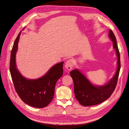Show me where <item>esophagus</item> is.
Masks as SVG:
<instances>
[{
	"label": "esophagus",
	"mask_w": 129,
	"mask_h": 129,
	"mask_svg": "<svg viewBox=\"0 0 129 129\" xmlns=\"http://www.w3.org/2000/svg\"><path fill=\"white\" fill-rule=\"evenodd\" d=\"M74 63H75V60L73 58H71V59L67 60V62H66L65 67L67 68L68 71H70V70H71L73 68Z\"/></svg>",
	"instance_id": "1"
}]
</instances>
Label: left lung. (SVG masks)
I'll return each instance as SVG.
<instances>
[{"label":"left lung","instance_id":"8db88e82","mask_svg":"<svg viewBox=\"0 0 129 129\" xmlns=\"http://www.w3.org/2000/svg\"><path fill=\"white\" fill-rule=\"evenodd\" d=\"M109 37L113 42V47L118 57L117 69L114 76L103 86H95L79 70L74 69L70 73L72 77L76 99L83 106L88 107L100 104L111 96L116 88L120 68V54L117 40L112 31L109 30Z\"/></svg>","mask_w":129,"mask_h":129}]
</instances>
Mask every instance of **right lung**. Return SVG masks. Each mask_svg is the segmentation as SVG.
<instances>
[{
  "mask_svg": "<svg viewBox=\"0 0 129 129\" xmlns=\"http://www.w3.org/2000/svg\"><path fill=\"white\" fill-rule=\"evenodd\" d=\"M20 33L18 35L11 50L10 71L12 80L15 91L23 102L35 108H44L53 99L56 82L63 75V62L54 65L39 79L28 80L24 77L15 64V54Z\"/></svg>",
  "mask_w": 129,
  "mask_h": 129,
  "instance_id": "add662e5",
  "label": "right lung"
}]
</instances>
